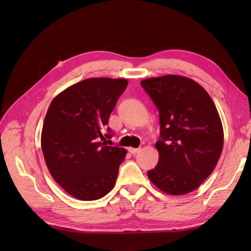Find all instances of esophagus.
I'll return each mask as SVG.
<instances>
[{"label": "esophagus", "mask_w": 251, "mask_h": 251, "mask_svg": "<svg viewBox=\"0 0 251 251\" xmlns=\"http://www.w3.org/2000/svg\"><path fill=\"white\" fill-rule=\"evenodd\" d=\"M128 151L134 155V154H137L138 152H140V149H136V148H129Z\"/></svg>", "instance_id": "34e87169"}]
</instances>
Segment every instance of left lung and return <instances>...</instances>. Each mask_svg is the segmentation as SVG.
<instances>
[{"instance_id":"obj_1","label":"left lung","mask_w":251,"mask_h":251,"mask_svg":"<svg viewBox=\"0 0 251 251\" xmlns=\"http://www.w3.org/2000/svg\"><path fill=\"white\" fill-rule=\"evenodd\" d=\"M159 112L158 163L151 182L170 195L190 193L214 172L223 148V127L214 101L193 79L180 75L140 82Z\"/></svg>"}]
</instances>
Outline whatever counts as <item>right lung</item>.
Masks as SVG:
<instances>
[{
	"label": "right lung",
	"instance_id": "add662e5",
	"mask_svg": "<svg viewBox=\"0 0 251 251\" xmlns=\"http://www.w3.org/2000/svg\"><path fill=\"white\" fill-rule=\"evenodd\" d=\"M125 78L93 77L68 87L51 101L41 146L51 177L67 193L95 201L113 189L127 151L109 147L103 135Z\"/></svg>",
	"mask_w": 251,
	"mask_h": 251
}]
</instances>
